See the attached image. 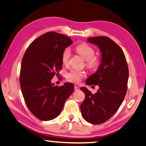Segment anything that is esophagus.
Segmentation results:
<instances>
[{
  "label": "esophagus",
  "instance_id": "esophagus-1",
  "mask_svg": "<svg viewBox=\"0 0 146 146\" xmlns=\"http://www.w3.org/2000/svg\"><path fill=\"white\" fill-rule=\"evenodd\" d=\"M74 89H75V91H77V90H79V87L77 86V85H75Z\"/></svg>",
  "mask_w": 146,
  "mask_h": 146
}]
</instances>
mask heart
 <instances>
[{"label": "heart", "mask_w": 146, "mask_h": 146, "mask_svg": "<svg viewBox=\"0 0 146 146\" xmlns=\"http://www.w3.org/2000/svg\"><path fill=\"white\" fill-rule=\"evenodd\" d=\"M76 50L81 57L86 60V66L89 69H96L100 65V59L95 56V50L93 48L86 43H81L77 46ZM71 57V50L69 48L63 50L61 56V61L64 65H68ZM85 77L84 71L77 69H71L66 74V79L72 83H78Z\"/></svg>", "instance_id": "1"}]
</instances>
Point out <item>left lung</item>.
<instances>
[{"label":"left lung","instance_id":"8db88e82","mask_svg":"<svg viewBox=\"0 0 146 146\" xmlns=\"http://www.w3.org/2000/svg\"><path fill=\"white\" fill-rule=\"evenodd\" d=\"M102 53V63L98 71L86 80L89 85L100 89L93 94L86 87H81L85 100L81 104L83 119L92 124L104 123L110 119L121 106L127 89L129 70L125 55L119 45L108 36L89 38Z\"/></svg>","mask_w":146,"mask_h":146}]
</instances>
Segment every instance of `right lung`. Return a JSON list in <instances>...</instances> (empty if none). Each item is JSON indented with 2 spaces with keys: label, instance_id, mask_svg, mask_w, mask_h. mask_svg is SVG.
Instances as JSON below:
<instances>
[{
  "label": "right lung",
  "instance_id": "add662e5",
  "mask_svg": "<svg viewBox=\"0 0 146 146\" xmlns=\"http://www.w3.org/2000/svg\"><path fill=\"white\" fill-rule=\"evenodd\" d=\"M72 42L62 34L46 33L31 42L23 57L19 81L23 98L30 111L42 121L57 117L74 90L71 83H51L62 69L63 50Z\"/></svg>",
  "mask_w": 146,
  "mask_h": 146
}]
</instances>
